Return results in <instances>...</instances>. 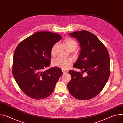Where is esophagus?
<instances>
[{
    "label": "esophagus",
    "mask_w": 123,
    "mask_h": 123,
    "mask_svg": "<svg viewBox=\"0 0 123 123\" xmlns=\"http://www.w3.org/2000/svg\"><path fill=\"white\" fill-rule=\"evenodd\" d=\"M62 72L64 74L67 73L68 72V71H67V70H65V69H62Z\"/></svg>",
    "instance_id": "obj_1"
}]
</instances>
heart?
I'll return each instance as SVG.
<instances>
[{
  "label": "heart",
  "mask_w": 123,
  "mask_h": 123,
  "mask_svg": "<svg viewBox=\"0 0 123 123\" xmlns=\"http://www.w3.org/2000/svg\"><path fill=\"white\" fill-rule=\"evenodd\" d=\"M65 42L68 48L70 49V50L75 49L77 48V44L76 42L73 39L69 38H66L65 39ZM57 45V44H55L52 47L51 49V54L52 55L55 54ZM72 62V60L70 58L58 56L57 58H55L52 60V65L55 67H57L63 69H66L71 64Z\"/></svg>",
  "instance_id": "1"
}]
</instances>
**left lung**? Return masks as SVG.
Returning <instances> with one entry per match:
<instances>
[{
  "instance_id": "8db88e82",
  "label": "left lung",
  "mask_w": 123,
  "mask_h": 123,
  "mask_svg": "<svg viewBox=\"0 0 123 123\" xmlns=\"http://www.w3.org/2000/svg\"><path fill=\"white\" fill-rule=\"evenodd\" d=\"M78 41L80 54L73 67L82 70L81 73L69 70L72 79L68 89L72 95L81 100L91 99L103 89L110 75V60L108 51L92 32L81 31L69 33ZM85 72V76L82 73Z\"/></svg>"
}]
</instances>
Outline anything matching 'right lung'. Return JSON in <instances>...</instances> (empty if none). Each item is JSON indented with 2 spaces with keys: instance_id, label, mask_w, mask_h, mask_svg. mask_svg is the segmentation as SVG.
Wrapping results in <instances>:
<instances>
[{
  "instance_id": "obj_1",
  "label": "right lung",
  "mask_w": 123,
  "mask_h": 123,
  "mask_svg": "<svg viewBox=\"0 0 123 123\" xmlns=\"http://www.w3.org/2000/svg\"><path fill=\"white\" fill-rule=\"evenodd\" d=\"M62 38L59 34L39 31L21 41L13 58V77L23 92L29 97L39 100L49 96L63 72L58 67L48 69L52 47Z\"/></svg>"
}]
</instances>
